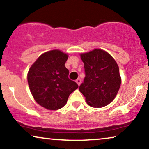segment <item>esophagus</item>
<instances>
[{"mask_svg":"<svg viewBox=\"0 0 149 149\" xmlns=\"http://www.w3.org/2000/svg\"><path fill=\"white\" fill-rule=\"evenodd\" d=\"M76 82H77V84H78V85H80V83H81V79H80V78H78V79H76Z\"/></svg>","mask_w":149,"mask_h":149,"instance_id":"obj_1","label":"esophagus"}]
</instances>
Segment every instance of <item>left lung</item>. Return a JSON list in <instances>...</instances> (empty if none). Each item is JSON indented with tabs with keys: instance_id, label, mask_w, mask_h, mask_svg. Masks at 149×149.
<instances>
[{
	"instance_id": "obj_1",
	"label": "left lung",
	"mask_w": 149,
	"mask_h": 149,
	"mask_svg": "<svg viewBox=\"0 0 149 149\" xmlns=\"http://www.w3.org/2000/svg\"><path fill=\"white\" fill-rule=\"evenodd\" d=\"M85 77L79 87L89 105L102 107L114 100L121 85L119 69L116 61L101 49L81 55Z\"/></svg>"
}]
</instances>
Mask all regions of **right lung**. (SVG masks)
I'll list each match as a JSON object with an SVG mask.
<instances>
[{
    "label": "right lung",
    "instance_id": "add662e5",
    "mask_svg": "<svg viewBox=\"0 0 149 149\" xmlns=\"http://www.w3.org/2000/svg\"><path fill=\"white\" fill-rule=\"evenodd\" d=\"M68 55L59 50L46 52L35 61L28 73L30 92L37 103L48 110H58L78 87L69 78L65 67Z\"/></svg>",
    "mask_w": 149,
    "mask_h": 149
}]
</instances>
